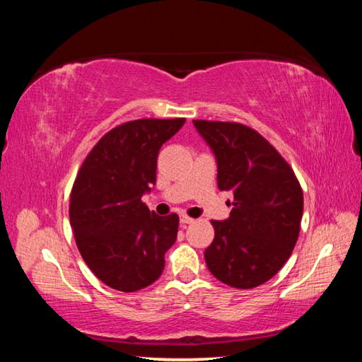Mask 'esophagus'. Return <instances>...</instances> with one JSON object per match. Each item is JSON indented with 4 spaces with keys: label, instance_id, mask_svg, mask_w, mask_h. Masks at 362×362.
Returning a JSON list of instances; mask_svg holds the SVG:
<instances>
[{
    "label": "esophagus",
    "instance_id": "obj_1",
    "mask_svg": "<svg viewBox=\"0 0 362 362\" xmlns=\"http://www.w3.org/2000/svg\"><path fill=\"white\" fill-rule=\"evenodd\" d=\"M193 222H194V218L185 216V214H182V216H180V223H182L183 226H185V225H189V223H193Z\"/></svg>",
    "mask_w": 362,
    "mask_h": 362
}]
</instances>
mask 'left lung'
<instances>
[{
	"label": "left lung",
	"instance_id": "obj_1",
	"mask_svg": "<svg viewBox=\"0 0 362 362\" xmlns=\"http://www.w3.org/2000/svg\"><path fill=\"white\" fill-rule=\"evenodd\" d=\"M217 159L220 189L233 192L225 222L204 250L209 272L223 284L252 289L272 279L298 240L303 192L289 163L252 127L193 119Z\"/></svg>",
	"mask_w": 362,
	"mask_h": 362
}]
</instances>
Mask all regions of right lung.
Returning a JSON list of instances; mask_svg holds the SVG:
<instances>
[{"instance_id": "add662e5", "label": "right lung", "mask_w": 362, "mask_h": 362, "mask_svg": "<svg viewBox=\"0 0 362 362\" xmlns=\"http://www.w3.org/2000/svg\"><path fill=\"white\" fill-rule=\"evenodd\" d=\"M185 118H144L108 131L78 170L70 193V225L79 254L103 284L136 292L161 276L179 216L161 217L142 194L156 182L159 148Z\"/></svg>"}]
</instances>
